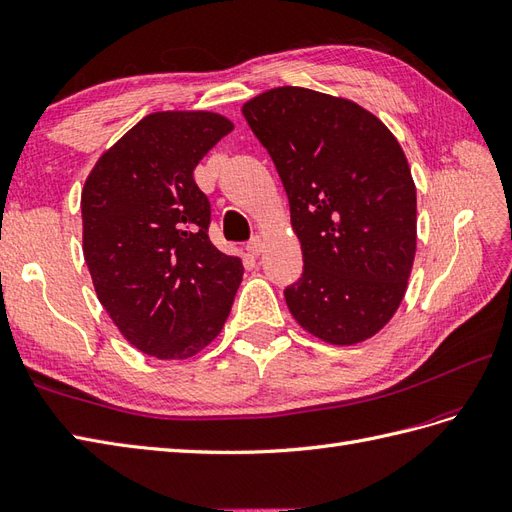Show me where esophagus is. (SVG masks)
Instances as JSON below:
<instances>
[{
	"label": "esophagus",
	"mask_w": 512,
	"mask_h": 512,
	"mask_svg": "<svg viewBox=\"0 0 512 512\" xmlns=\"http://www.w3.org/2000/svg\"><path fill=\"white\" fill-rule=\"evenodd\" d=\"M246 251L251 253L253 257H259L261 253H264V242H261V238H253L251 242H248V246H246Z\"/></svg>",
	"instance_id": "34e87169"
}]
</instances>
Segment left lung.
<instances>
[{"label": "left lung", "mask_w": 512, "mask_h": 512, "mask_svg": "<svg viewBox=\"0 0 512 512\" xmlns=\"http://www.w3.org/2000/svg\"><path fill=\"white\" fill-rule=\"evenodd\" d=\"M242 114L277 166L303 251L287 309L326 344L374 337L402 303L417 248L400 142L359 103L300 86L270 88Z\"/></svg>", "instance_id": "obj_1"}]
</instances>
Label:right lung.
<instances>
[{"mask_svg":"<svg viewBox=\"0 0 512 512\" xmlns=\"http://www.w3.org/2000/svg\"><path fill=\"white\" fill-rule=\"evenodd\" d=\"M231 131L216 112H153L86 177L82 242L97 298L149 357L190 359L212 344L242 283V259L209 242V201L194 183Z\"/></svg>","mask_w":512,"mask_h":512,"instance_id":"1","label":"right lung"}]
</instances>
